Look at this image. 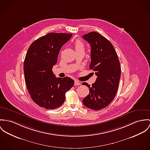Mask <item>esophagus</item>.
Segmentation results:
<instances>
[{
  "instance_id": "1",
  "label": "esophagus",
  "mask_w": 150,
  "mask_h": 150,
  "mask_svg": "<svg viewBox=\"0 0 150 150\" xmlns=\"http://www.w3.org/2000/svg\"><path fill=\"white\" fill-rule=\"evenodd\" d=\"M81 85V82H80L79 81L77 80H76L74 81V85L75 86H77V85Z\"/></svg>"
}]
</instances>
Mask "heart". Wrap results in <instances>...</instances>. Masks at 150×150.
I'll use <instances>...</instances> for the list:
<instances>
[{"instance_id": "obj_1", "label": "heart", "mask_w": 150, "mask_h": 150, "mask_svg": "<svg viewBox=\"0 0 150 150\" xmlns=\"http://www.w3.org/2000/svg\"><path fill=\"white\" fill-rule=\"evenodd\" d=\"M74 47L76 51H83L84 44L81 40H77L74 42Z\"/></svg>"}]
</instances>
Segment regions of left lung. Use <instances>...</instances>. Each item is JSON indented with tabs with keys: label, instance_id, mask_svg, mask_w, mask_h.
<instances>
[{
	"label": "left lung",
	"instance_id": "1",
	"mask_svg": "<svg viewBox=\"0 0 150 150\" xmlns=\"http://www.w3.org/2000/svg\"><path fill=\"white\" fill-rule=\"evenodd\" d=\"M82 38L91 46L89 69L95 71L97 79L89 88V95L82 100L89 109L100 110L109 105L116 95L121 76V68L117 54L112 44L99 33L93 31Z\"/></svg>",
	"mask_w": 150,
	"mask_h": 150
}]
</instances>
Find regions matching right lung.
Instances as JSON below:
<instances>
[{
	"label": "right lung",
	"instance_id": "add662e5",
	"mask_svg": "<svg viewBox=\"0 0 150 150\" xmlns=\"http://www.w3.org/2000/svg\"><path fill=\"white\" fill-rule=\"evenodd\" d=\"M72 34L50 33L34 41L26 55L23 70L28 91L32 100L47 109L61 106L65 93L74 85L68 77L56 78L52 71L62 46Z\"/></svg>",
	"mask_w": 150,
	"mask_h": 150
}]
</instances>
